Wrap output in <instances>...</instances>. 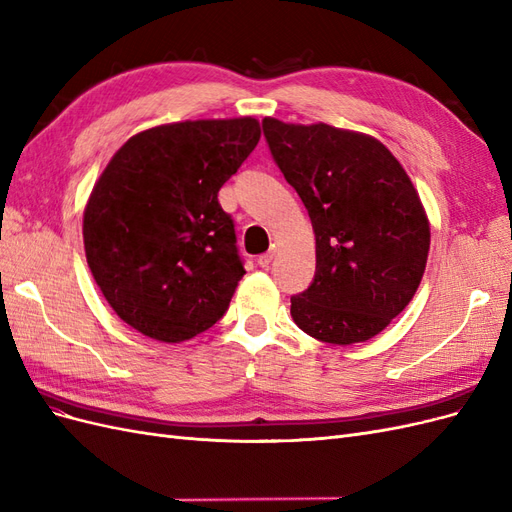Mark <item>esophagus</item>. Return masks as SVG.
<instances>
[{"label":"esophagus","instance_id":"34e87169","mask_svg":"<svg viewBox=\"0 0 512 512\" xmlns=\"http://www.w3.org/2000/svg\"><path fill=\"white\" fill-rule=\"evenodd\" d=\"M275 252H277V247L273 245L269 252H265V254H260V256H258V265H260V267H269V265H271V262H273V258H275Z\"/></svg>","mask_w":512,"mask_h":512}]
</instances>
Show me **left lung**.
Masks as SVG:
<instances>
[{"label": "left lung", "mask_w": 512, "mask_h": 512, "mask_svg": "<svg viewBox=\"0 0 512 512\" xmlns=\"http://www.w3.org/2000/svg\"><path fill=\"white\" fill-rule=\"evenodd\" d=\"M262 130L316 235V275L290 299L292 320L320 342H367L404 312L423 280L431 232L421 198L374 136L273 117Z\"/></svg>", "instance_id": "1"}]
</instances>
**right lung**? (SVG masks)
<instances>
[{
  "instance_id": "1",
  "label": "right lung",
  "mask_w": 512,
  "mask_h": 512,
  "mask_svg": "<svg viewBox=\"0 0 512 512\" xmlns=\"http://www.w3.org/2000/svg\"><path fill=\"white\" fill-rule=\"evenodd\" d=\"M260 141L254 117L164 123L134 134L83 213L87 265L115 314L164 344L211 329L245 275L218 192Z\"/></svg>"
}]
</instances>
